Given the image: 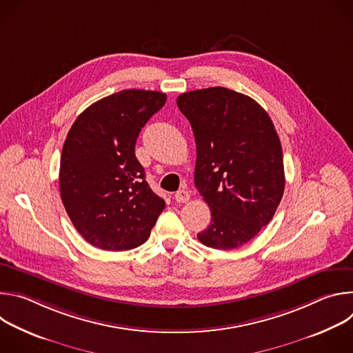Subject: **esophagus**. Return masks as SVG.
<instances>
[{"mask_svg":"<svg viewBox=\"0 0 353 353\" xmlns=\"http://www.w3.org/2000/svg\"><path fill=\"white\" fill-rule=\"evenodd\" d=\"M174 199L177 201V203H187V201L190 199V192L187 190H179L174 194Z\"/></svg>","mask_w":353,"mask_h":353,"instance_id":"1","label":"esophagus"}]
</instances>
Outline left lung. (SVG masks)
<instances>
[{"instance_id":"8db88e82","label":"left lung","mask_w":353,"mask_h":353,"mask_svg":"<svg viewBox=\"0 0 353 353\" xmlns=\"http://www.w3.org/2000/svg\"><path fill=\"white\" fill-rule=\"evenodd\" d=\"M191 124L194 183L211 208L198 240L216 250L250 241L272 219L285 190L282 146L268 113L243 93L215 86L177 97Z\"/></svg>"}]
</instances>
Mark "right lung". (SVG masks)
I'll return each mask as SVG.
<instances>
[{
  "instance_id": "right-lung-1",
  "label": "right lung",
  "mask_w": 353,
  "mask_h": 353,
  "mask_svg": "<svg viewBox=\"0 0 353 353\" xmlns=\"http://www.w3.org/2000/svg\"><path fill=\"white\" fill-rule=\"evenodd\" d=\"M165 103L162 92L124 89L90 105L68 131L60 194L72 225L89 244L108 251L135 248L165 210L135 157L141 128Z\"/></svg>"
}]
</instances>
